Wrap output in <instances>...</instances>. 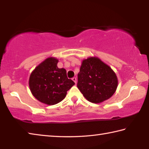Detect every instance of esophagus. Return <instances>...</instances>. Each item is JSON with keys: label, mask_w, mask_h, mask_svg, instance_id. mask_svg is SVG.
<instances>
[{"label": "esophagus", "mask_w": 149, "mask_h": 149, "mask_svg": "<svg viewBox=\"0 0 149 149\" xmlns=\"http://www.w3.org/2000/svg\"><path fill=\"white\" fill-rule=\"evenodd\" d=\"M72 80L74 81L75 82V84H76V82H77V78H76V77H73V78H72Z\"/></svg>", "instance_id": "obj_1"}]
</instances>
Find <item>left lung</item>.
Here are the masks:
<instances>
[{
  "label": "left lung",
  "mask_w": 149,
  "mask_h": 149,
  "mask_svg": "<svg viewBox=\"0 0 149 149\" xmlns=\"http://www.w3.org/2000/svg\"><path fill=\"white\" fill-rule=\"evenodd\" d=\"M77 79V88L85 99L93 103L110 99L118 84L115 72L97 57L83 60Z\"/></svg>",
  "instance_id": "left-lung-1"
}]
</instances>
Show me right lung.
Masks as SVG:
<instances>
[{"label": "right lung", "mask_w": 149, "mask_h": 149, "mask_svg": "<svg viewBox=\"0 0 149 149\" xmlns=\"http://www.w3.org/2000/svg\"><path fill=\"white\" fill-rule=\"evenodd\" d=\"M58 60L50 57L35 68L29 77L32 95L41 102L54 105L61 102L75 83L67 77L66 70L58 68Z\"/></svg>", "instance_id": "obj_1"}]
</instances>
